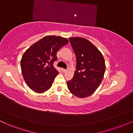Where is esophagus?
I'll return each instance as SVG.
<instances>
[{
	"label": "esophagus",
	"instance_id": "obj_1",
	"mask_svg": "<svg viewBox=\"0 0 133 133\" xmlns=\"http://www.w3.org/2000/svg\"><path fill=\"white\" fill-rule=\"evenodd\" d=\"M61 70H62V71L63 72H65L67 71V69H63V68H62Z\"/></svg>",
	"mask_w": 133,
	"mask_h": 133
}]
</instances>
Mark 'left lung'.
Listing matches in <instances>:
<instances>
[{"label": "left lung", "mask_w": 133, "mask_h": 133, "mask_svg": "<svg viewBox=\"0 0 133 133\" xmlns=\"http://www.w3.org/2000/svg\"><path fill=\"white\" fill-rule=\"evenodd\" d=\"M76 57L74 77L67 81L72 94L81 98L93 94L101 83L106 65L101 52L94 44L84 38H69Z\"/></svg>", "instance_id": "left-lung-1"}]
</instances>
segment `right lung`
I'll list each match as a JSON object with an SVG mask.
<instances>
[{"mask_svg":"<svg viewBox=\"0 0 133 133\" xmlns=\"http://www.w3.org/2000/svg\"><path fill=\"white\" fill-rule=\"evenodd\" d=\"M69 41L61 36H47L32 45L21 61L24 81L34 92H44L52 86L59 74L53 65L57 51Z\"/></svg>","mask_w":133,"mask_h":133,"instance_id":"add662e5","label":"right lung"}]
</instances>
